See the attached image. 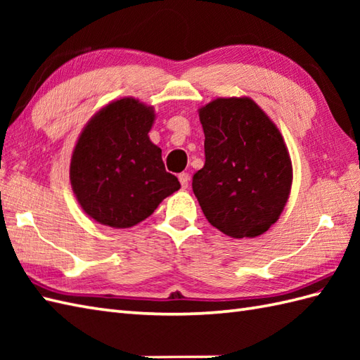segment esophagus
Returning <instances> with one entry per match:
<instances>
[{"mask_svg": "<svg viewBox=\"0 0 360 360\" xmlns=\"http://www.w3.org/2000/svg\"><path fill=\"white\" fill-rule=\"evenodd\" d=\"M179 182H181L182 188H187V187H188V182H190L188 173H181V174H179Z\"/></svg>", "mask_w": 360, "mask_h": 360, "instance_id": "esophagus-1", "label": "esophagus"}]
</instances>
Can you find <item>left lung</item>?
Returning a JSON list of instances; mask_svg holds the SVG:
<instances>
[{"label": "left lung", "mask_w": 360, "mask_h": 360, "mask_svg": "<svg viewBox=\"0 0 360 360\" xmlns=\"http://www.w3.org/2000/svg\"><path fill=\"white\" fill-rule=\"evenodd\" d=\"M205 164L193 193L209 223L232 238H255L277 223L292 186V162L277 125L250 97H218L200 108Z\"/></svg>", "instance_id": "1"}]
</instances>
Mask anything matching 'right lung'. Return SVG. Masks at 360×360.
I'll list each match as a JSON object with an SVG mask.
<instances>
[{"mask_svg": "<svg viewBox=\"0 0 360 360\" xmlns=\"http://www.w3.org/2000/svg\"><path fill=\"white\" fill-rule=\"evenodd\" d=\"M155 119L153 106L122 97L82 129L70 179L80 207L98 224L133 227L181 188L178 178L165 172L162 150L148 137Z\"/></svg>", "mask_w": 360, "mask_h": 360, "instance_id": "1", "label": "right lung"}]
</instances>
